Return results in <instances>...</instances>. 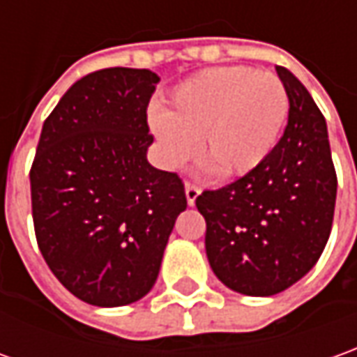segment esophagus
Here are the masks:
<instances>
[{"instance_id": "1", "label": "esophagus", "mask_w": 357, "mask_h": 357, "mask_svg": "<svg viewBox=\"0 0 357 357\" xmlns=\"http://www.w3.org/2000/svg\"><path fill=\"white\" fill-rule=\"evenodd\" d=\"M201 193V189L195 185V183H185V197H188V203L189 205H195V199H197V195Z\"/></svg>"}]
</instances>
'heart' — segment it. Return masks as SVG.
<instances>
[{"instance_id": "heart-1", "label": "heart", "mask_w": 357, "mask_h": 357, "mask_svg": "<svg viewBox=\"0 0 357 357\" xmlns=\"http://www.w3.org/2000/svg\"><path fill=\"white\" fill-rule=\"evenodd\" d=\"M289 117L287 87L271 72L211 68L179 84L166 109L150 115L166 164L178 168L195 150L203 168L242 176L273 152Z\"/></svg>"}]
</instances>
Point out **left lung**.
Instances as JSON below:
<instances>
[{"label": "left lung", "mask_w": 357, "mask_h": 357, "mask_svg": "<svg viewBox=\"0 0 357 357\" xmlns=\"http://www.w3.org/2000/svg\"><path fill=\"white\" fill-rule=\"evenodd\" d=\"M287 87L289 119L266 162L197 199L205 250L227 287L270 297L309 273L328 242L336 205L326 121L307 87L278 66Z\"/></svg>", "instance_id": "8db88e82"}]
</instances>
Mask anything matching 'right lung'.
<instances>
[{
  "label": "right lung",
  "instance_id": "obj_1",
  "mask_svg": "<svg viewBox=\"0 0 357 357\" xmlns=\"http://www.w3.org/2000/svg\"><path fill=\"white\" fill-rule=\"evenodd\" d=\"M160 77L105 68L77 79L46 117L31 166L38 250L56 280L96 307L142 299L188 207L183 181L150 166L148 101Z\"/></svg>",
  "mask_w": 357,
  "mask_h": 357
}]
</instances>
